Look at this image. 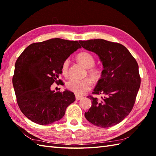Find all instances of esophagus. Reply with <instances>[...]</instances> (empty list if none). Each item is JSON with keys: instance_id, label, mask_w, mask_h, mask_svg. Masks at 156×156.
<instances>
[{"instance_id": "1", "label": "esophagus", "mask_w": 156, "mask_h": 156, "mask_svg": "<svg viewBox=\"0 0 156 156\" xmlns=\"http://www.w3.org/2000/svg\"><path fill=\"white\" fill-rule=\"evenodd\" d=\"M81 98H82V96H80V95H76V101L80 100Z\"/></svg>"}]
</instances>
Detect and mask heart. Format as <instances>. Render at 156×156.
Here are the masks:
<instances>
[{
  "label": "heart",
  "instance_id": "obj_1",
  "mask_svg": "<svg viewBox=\"0 0 156 156\" xmlns=\"http://www.w3.org/2000/svg\"><path fill=\"white\" fill-rule=\"evenodd\" d=\"M78 60L83 65L84 67L90 68L88 73L93 80H98L101 74V69L97 67H92L94 64V58L93 55L88 52H81L78 55ZM69 68V60L65 59L62 66V74L67 75ZM92 82L89 78L76 79L71 78L66 82V87L69 90L74 92L76 94H82L90 90L91 88Z\"/></svg>",
  "mask_w": 156,
  "mask_h": 156
}]
</instances>
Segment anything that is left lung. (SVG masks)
<instances>
[{
  "instance_id": "left-lung-1",
  "label": "left lung",
  "mask_w": 156,
  "mask_h": 156,
  "mask_svg": "<svg viewBox=\"0 0 156 156\" xmlns=\"http://www.w3.org/2000/svg\"><path fill=\"white\" fill-rule=\"evenodd\" d=\"M82 47L95 53L102 64L101 77L92 94V106L84 116L99 127L119 123L133 107L141 78L135 59L125 46L118 43L97 39L79 41Z\"/></svg>"
}]
</instances>
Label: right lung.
<instances>
[{"mask_svg": "<svg viewBox=\"0 0 156 156\" xmlns=\"http://www.w3.org/2000/svg\"><path fill=\"white\" fill-rule=\"evenodd\" d=\"M81 46L77 41L53 38L34 43L16 59L12 84L16 102L26 117L39 125H48L64 117L76 100L72 92L51 90L58 83L65 59Z\"/></svg>", "mask_w": 156, "mask_h": 156, "instance_id": "add662e5", "label": "right lung"}]
</instances>
